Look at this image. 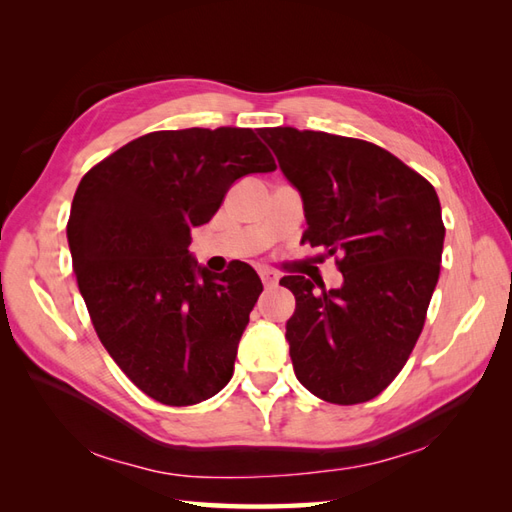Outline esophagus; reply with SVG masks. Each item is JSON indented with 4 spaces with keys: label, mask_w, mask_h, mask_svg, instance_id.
I'll return each instance as SVG.
<instances>
[{
    "label": "esophagus",
    "mask_w": 512,
    "mask_h": 512,
    "mask_svg": "<svg viewBox=\"0 0 512 512\" xmlns=\"http://www.w3.org/2000/svg\"><path fill=\"white\" fill-rule=\"evenodd\" d=\"M259 277H262V281H264V286H266V288H270V286H277V281H279V275H277V273H273V270H268V268H262V270H259Z\"/></svg>",
    "instance_id": "obj_1"
}]
</instances>
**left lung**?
Returning a JSON list of instances; mask_svg holds the SVG:
<instances>
[{"label":"left lung","instance_id":"1","mask_svg":"<svg viewBox=\"0 0 512 512\" xmlns=\"http://www.w3.org/2000/svg\"><path fill=\"white\" fill-rule=\"evenodd\" d=\"M301 195L303 239L339 255L343 284L301 275L286 323L299 383L334 405L376 398L416 345L438 284L444 224L436 189L383 147L295 127L257 132Z\"/></svg>","mask_w":512,"mask_h":512}]
</instances>
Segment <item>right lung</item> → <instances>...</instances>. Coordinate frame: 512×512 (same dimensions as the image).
Here are the masks:
<instances>
[{"mask_svg": "<svg viewBox=\"0 0 512 512\" xmlns=\"http://www.w3.org/2000/svg\"><path fill=\"white\" fill-rule=\"evenodd\" d=\"M277 165L253 129H178L127 143L85 173L68 244L94 330L132 383L162 405L215 396L233 376L262 279L239 262L213 275L191 228L233 182Z\"/></svg>", "mask_w": 512, "mask_h": 512, "instance_id": "obj_1", "label": "right lung"}]
</instances>
